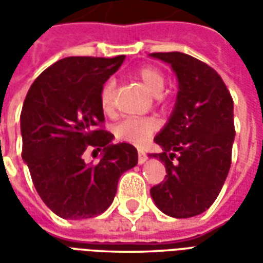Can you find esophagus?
<instances>
[{"mask_svg":"<svg viewBox=\"0 0 263 263\" xmlns=\"http://www.w3.org/2000/svg\"><path fill=\"white\" fill-rule=\"evenodd\" d=\"M146 159H148V155H146V152L142 151V149H139V151H138V163H139V165H142V163L146 162Z\"/></svg>","mask_w":263,"mask_h":263,"instance_id":"34e87169","label":"esophagus"}]
</instances>
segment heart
Instances as JSON below:
<instances>
[{
	"label": "heart",
	"mask_w": 263,
	"mask_h": 263,
	"mask_svg": "<svg viewBox=\"0 0 263 263\" xmlns=\"http://www.w3.org/2000/svg\"><path fill=\"white\" fill-rule=\"evenodd\" d=\"M135 76L142 81L149 91L154 92L158 100L165 98V92L162 91L165 88L166 77L165 73L154 65H143L135 70ZM115 88L117 81L109 79L103 87L101 91V107L109 114L114 111L115 107ZM156 129V122L152 118L146 117H128L115 125V135L134 145H143L146 143L149 137Z\"/></svg>",
	"instance_id": "obj_1"
}]
</instances>
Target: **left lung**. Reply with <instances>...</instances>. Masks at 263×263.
<instances>
[{
    "mask_svg": "<svg viewBox=\"0 0 263 263\" xmlns=\"http://www.w3.org/2000/svg\"><path fill=\"white\" fill-rule=\"evenodd\" d=\"M172 66L179 80L173 114L155 138L166 167L163 182L151 189L160 211L175 218L201 214L214 203L231 167L234 101L220 74L180 52L151 54Z\"/></svg>",
    "mask_w": 263,
    "mask_h": 263,
    "instance_id": "left-lung-1",
    "label": "left lung"
}]
</instances>
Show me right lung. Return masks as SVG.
Here are the masks:
<instances>
[{
	"label": "right lung",
	"mask_w": 263,
	"mask_h": 263,
	"mask_svg": "<svg viewBox=\"0 0 263 263\" xmlns=\"http://www.w3.org/2000/svg\"><path fill=\"white\" fill-rule=\"evenodd\" d=\"M125 59L71 56L32 83L21 111L22 159L43 203L62 218H91L108 209L121 175L138 163L131 143L111 141L103 128L101 91ZM87 147L103 149L86 164ZM95 152V151H93Z\"/></svg>",
	"instance_id": "1"
}]
</instances>
